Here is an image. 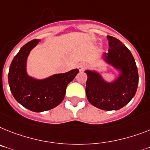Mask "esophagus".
I'll use <instances>...</instances> for the list:
<instances>
[{
  "instance_id": "esophagus-1",
  "label": "esophagus",
  "mask_w": 150,
  "mask_h": 150,
  "mask_svg": "<svg viewBox=\"0 0 150 150\" xmlns=\"http://www.w3.org/2000/svg\"><path fill=\"white\" fill-rule=\"evenodd\" d=\"M85 67H86V64H85V63H82V64H79L77 67L78 70H79V71H80V72H82V71H83V70L85 69Z\"/></svg>"
}]
</instances>
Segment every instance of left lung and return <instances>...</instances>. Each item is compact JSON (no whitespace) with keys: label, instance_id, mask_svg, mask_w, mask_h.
<instances>
[{"label":"left lung","instance_id":"obj_1","mask_svg":"<svg viewBox=\"0 0 150 150\" xmlns=\"http://www.w3.org/2000/svg\"><path fill=\"white\" fill-rule=\"evenodd\" d=\"M108 53L101 60L117 72L108 81L96 70H86V94L89 102L103 110H118L129 103L136 94L139 75L134 58L128 48L117 38L107 36Z\"/></svg>","mask_w":150,"mask_h":150}]
</instances>
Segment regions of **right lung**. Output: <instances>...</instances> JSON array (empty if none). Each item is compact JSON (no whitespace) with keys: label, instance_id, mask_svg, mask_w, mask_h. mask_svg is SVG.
<instances>
[{"label":"right lung","instance_id":"obj_1","mask_svg":"<svg viewBox=\"0 0 150 150\" xmlns=\"http://www.w3.org/2000/svg\"><path fill=\"white\" fill-rule=\"evenodd\" d=\"M39 42L40 40L35 39L23 46L11 62L8 73V83L14 99L23 107L37 112L49 110L60 104L67 85L79 73L78 69H74L44 79L30 76L27 70L28 56Z\"/></svg>","mask_w":150,"mask_h":150}]
</instances>
